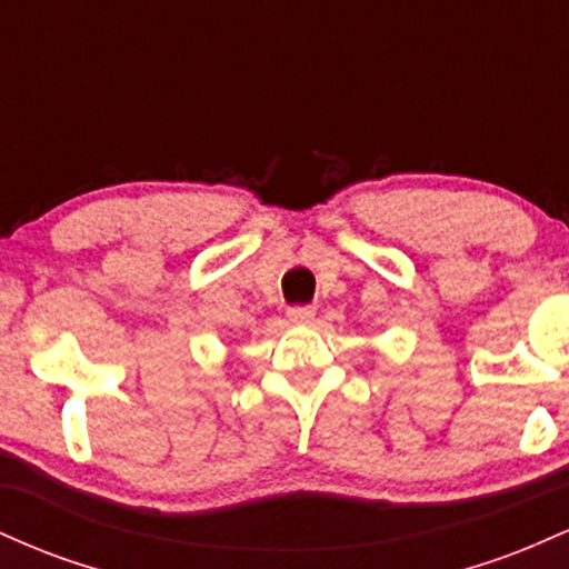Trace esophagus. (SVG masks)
<instances>
[{
    "instance_id": "1",
    "label": "esophagus",
    "mask_w": 569,
    "mask_h": 569,
    "mask_svg": "<svg viewBox=\"0 0 569 569\" xmlns=\"http://www.w3.org/2000/svg\"><path fill=\"white\" fill-rule=\"evenodd\" d=\"M289 321L291 323H310L312 318H316V307L312 305H297V307H289Z\"/></svg>"
}]
</instances>
